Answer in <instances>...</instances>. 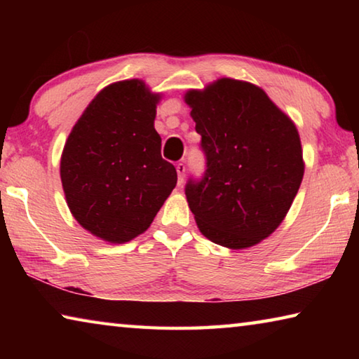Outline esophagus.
Returning <instances> with one entry per match:
<instances>
[{
    "label": "esophagus",
    "mask_w": 359,
    "mask_h": 359,
    "mask_svg": "<svg viewBox=\"0 0 359 359\" xmlns=\"http://www.w3.org/2000/svg\"><path fill=\"white\" fill-rule=\"evenodd\" d=\"M175 171H177V175H179V185H180L182 182H184L187 166L184 165V163H177V165H175Z\"/></svg>",
    "instance_id": "34e87169"
}]
</instances>
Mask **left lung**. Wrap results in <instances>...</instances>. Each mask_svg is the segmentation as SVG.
I'll use <instances>...</instances> for the list:
<instances>
[{"instance_id":"1","label":"left lung","mask_w":359,"mask_h":359,"mask_svg":"<svg viewBox=\"0 0 359 359\" xmlns=\"http://www.w3.org/2000/svg\"><path fill=\"white\" fill-rule=\"evenodd\" d=\"M205 171L187 201L209 241L247 248L274 233L299 190L304 163L293 121L257 85L220 79L185 95Z\"/></svg>"}]
</instances>
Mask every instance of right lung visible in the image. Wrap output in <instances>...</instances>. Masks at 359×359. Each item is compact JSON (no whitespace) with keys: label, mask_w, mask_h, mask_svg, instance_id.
<instances>
[{"label":"right lung","mask_w":359,"mask_h":359,"mask_svg":"<svg viewBox=\"0 0 359 359\" xmlns=\"http://www.w3.org/2000/svg\"><path fill=\"white\" fill-rule=\"evenodd\" d=\"M158 100L137 79L109 85L65 144L60 175L71 214L112 244L142 234L177 184L154 126Z\"/></svg>","instance_id":"1"}]
</instances>
